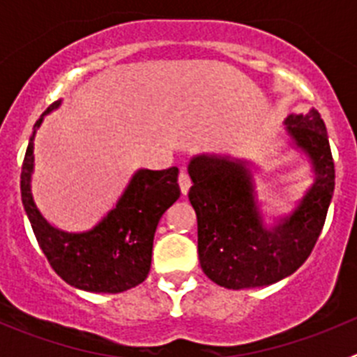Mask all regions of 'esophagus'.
I'll use <instances>...</instances> for the list:
<instances>
[{"mask_svg":"<svg viewBox=\"0 0 357 357\" xmlns=\"http://www.w3.org/2000/svg\"><path fill=\"white\" fill-rule=\"evenodd\" d=\"M178 185H181L182 195H188L189 188H191V178H189V175L185 169H181V175H178Z\"/></svg>","mask_w":357,"mask_h":357,"instance_id":"34e87169","label":"esophagus"}]
</instances>
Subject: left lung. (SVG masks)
Returning a JSON list of instances; mask_svg holds the SVG:
<instances>
[{
    "mask_svg": "<svg viewBox=\"0 0 357 357\" xmlns=\"http://www.w3.org/2000/svg\"><path fill=\"white\" fill-rule=\"evenodd\" d=\"M286 132L304 151L314 173L298 206L266 229L255 202L248 160L229 155H195L189 202L197 213L198 257L207 277L229 289L259 288L291 275L304 264L326 223L334 193V160L326 123L317 109L289 114Z\"/></svg>",
    "mask_w": 357,
    "mask_h": 357,
    "instance_id": "1",
    "label": "left lung"
}]
</instances>
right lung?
<instances>
[{
	"label": "right lung",
	"mask_w": 357,
	"mask_h": 357,
	"mask_svg": "<svg viewBox=\"0 0 357 357\" xmlns=\"http://www.w3.org/2000/svg\"><path fill=\"white\" fill-rule=\"evenodd\" d=\"M61 105V100L44 110L33 125V134L21 169V198L40 250L56 275L84 291L121 293L141 284L151 266V248L159 220L176 198L178 168L137 169L119 197L114 209L89 230L66 232L43 216L31 195L33 139L44 116Z\"/></svg>",
	"instance_id": "obj_1"
}]
</instances>
